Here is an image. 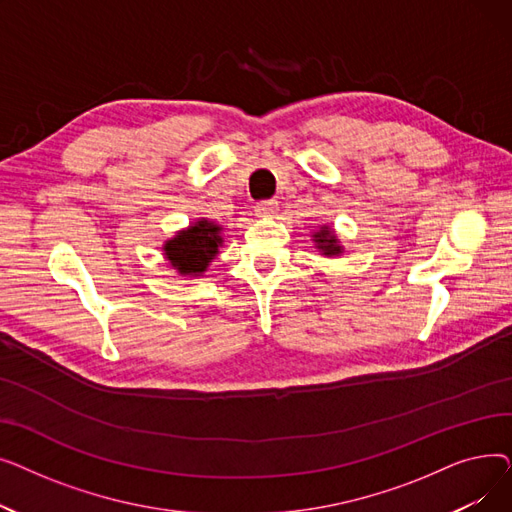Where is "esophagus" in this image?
<instances>
[{
  "instance_id": "obj_1",
  "label": "esophagus",
  "mask_w": 512,
  "mask_h": 512,
  "mask_svg": "<svg viewBox=\"0 0 512 512\" xmlns=\"http://www.w3.org/2000/svg\"><path fill=\"white\" fill-rule=\"evenodd\" d=\"M255 213L259 218H270V215L278 213V201H261L255 205Z\"/></svg>"
}]
</instances>
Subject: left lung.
<instances>
[{
	"mask_svg": "<svg viewBox=\"0 0 512 512\" xmlns=\"http://www.w3.org/2000/svg\"><path fill=\"white\" fill-rule=\"evenodd\" d=\"M311 240L315 249L319 251V255L326 257H340L344 253V247L340 245V238L336 234V230L328 224H321L311 232Z\"/></svg>",
	"mask_w": 512,
	"mask_h": 512,
	"instance_id": "left-lung-1",
	"label": "left lung"
}]
</instances>
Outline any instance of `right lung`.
<instances>
[{"mask_svg": "<svg viewBox=\"0 0 512 512\" xmlns=\"http://www.w3.org/2000/svg\"><path fill=\"white\" fill-rule=\"evenodd\" d=\"M224 228L218 222L199 218L178 230L172 238L164 240L161 251L178 276H203L211 261L220 255L224 247Z\"/></svg>", "mask_w": 512, "mask_h": 512, "instance_id": "1", "label": "right lung"}]
</instances>
